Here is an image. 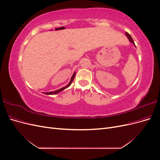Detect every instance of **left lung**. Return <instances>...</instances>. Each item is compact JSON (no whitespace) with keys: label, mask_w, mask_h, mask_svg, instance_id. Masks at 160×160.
I'll list each match as a JSON object with an SVG mask.
<instances>
[{"label":"left lung","mask_w":160,"mask_h":160,"mask_svg":"<svg viewBox=\"0 0 160 160\" xmlns=\"http://www.w3.org/2000/svg\"><path fill=\"white\" fill-rule=\"evenodd\" d=\"M125 35H126V36H127V37L128 38V39H129V41L132 43V44L135 47V43H134V41H133V38H132V37L130 36V35L129 33H128V32H125Z\"/></svg>","instance_id":"8db88e82"}]
</instances>
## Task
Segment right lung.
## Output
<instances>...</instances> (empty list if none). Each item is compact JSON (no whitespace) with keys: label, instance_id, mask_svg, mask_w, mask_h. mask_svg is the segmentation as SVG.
Here are the masks:
<instances>
[{"label":"right lung","instance_id":"add662e5","mask_svg":"<svg viewBox=\"0 0 160 160\" xmlns=\"http://www.w3.org/2000/svg\"><path fill=\"white\" fill-rule=\"evenodd\" d=\"M75 72H74V73L72 74V77H71V80H70V81H69V83L68 84H67L66 86L63 87V88H61V89H58V90H56V91H55L47 92V93H44L46 94V95H54V94L59 93V92H61V91H63L64 89H65L67 88H69V87L71 85V84L72 83V81H73V79H74V78H75Z\"/></svg>","mask_w":160,"mask_h":160}]
</instances>
